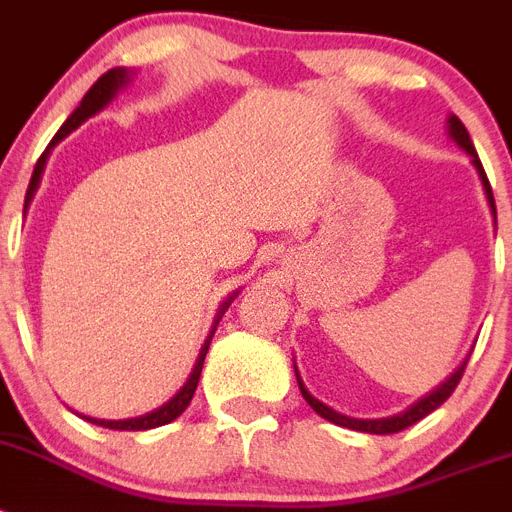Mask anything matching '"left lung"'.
<instances>
[{
	"label": "left lung",
	"instance_id": "left-lung-1",
	"mask_svg": "<svg viewBox=\"0 0 512 512\" xmlns=\"http://www.w3.org/2000/svg\"><path fill=\"white\" fill-rule=\"evenodd\" d=\"M449 135L456 140V143H459L461 148H464V151L469 153V156H472V164H474V169H477L479 179H482V187H485L487 202H490V207H492V215H497V212H495V197H492V187H490V182H487V174H485V169H482V161H479V158H477V151H474V143H472V138H469L467 128H464V122H461L456 115L449 117ZM464 369H467V361H464V364H461L459 369H456V372L451 374V377L446 379V382H443L441 387H438V390H433L431 395L423 397V400H420V402H415L413 408L405 410V413H400V415H392V418H379V420H359V418H348V415L336 413V410L328 408L325 402L315 400V397H312L310 392L305 390V384H302L300 372H297V366H295V374H297V384H300L302 397H305L307 405H310V408L315 410V413H318L320 418L330 420V423H336V425H343V428H351V431L377 433V436H387V433L405 431V428H410V425H413V423L423 420L425 415L433 413V410H436L438 405H443V402L449 400L451 392L456 390V384H459L461 377H464Z\"/></svg>",
	"mask_w": 512,
	"mask_h": 512
}]
</instances>
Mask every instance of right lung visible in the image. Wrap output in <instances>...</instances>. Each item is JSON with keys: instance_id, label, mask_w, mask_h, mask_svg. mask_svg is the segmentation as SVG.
<instances>
[{"instance_id": "right-lung-1", "label": "right lung", "mask_w": 512, "mask_h": 512, "mask_svg": "<svg viewBox=\"0 0 512 512\" xmlns=\"http://www.w3.org/2000/svg\"><path fill=\"white\" fill-rule=\"evenodd\" d=\"M128 81V71L125 69H110L107 74L99 76L97 81H94V87L89 89L87 94H84V99H81V104L76 107L74 112H71V117L66 122H63V128L58 130L56 135H53L51 146H56L58 140L66 138V135L71 133V130H76L81 125V122L87 120V117H92L94 112H99L104 107V104L110 102L112 97H115L117 89L122 87ZM45 156H48V151L43 153V156L38 158V164H35V171H33V179H30V187H27V194H25V210L27 205H30V200H33L35 189H38L40 184V174H43V166H45ZM235 297V295H233ZM230 297V300H233ZM228 302H223V307H220V315L225 312V307L230 305ZM215 333V330H212ZM212 333L210 338L205 341V348L200 351V359H197V366H194L192 377H189V382L184 384L182 392L174 397V400H169L164 405V408L153 410V413L143 415V418H130V420H97V418H81L89 420V423H97V425H104V428H112V431H148V428H158V425H166L171 423V420H176L179 415L184 413V410L189 408V402H192L194 397V390H197V382H200V374H202V364H205V356H207V348H210V341H212Z\"/></svg>"}]
</instances>
